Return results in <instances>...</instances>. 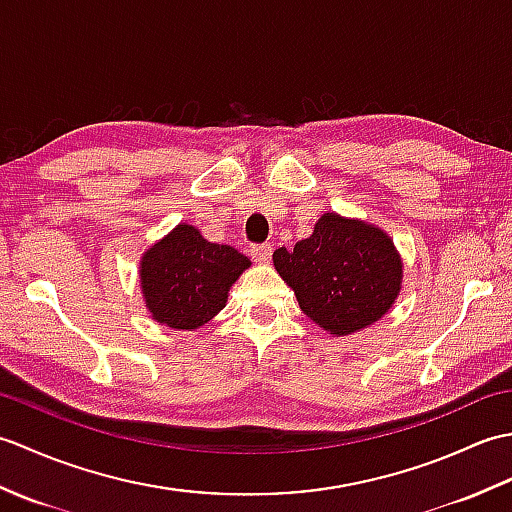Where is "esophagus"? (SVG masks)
<instances>
[{"instance_id": "1", "label": "esophagus", "mask_w": 512, "mask_h": 512, "mask_svg": "<svg viewBox=\"0 0 512 512\" xmlns=\"http://www.w3.org/2000/svg\"><path fill=\"white\" fill-rule=\"evenodd\" d=\"M270 253H273V246L270 244H253L250 246V257L255 259L259 264H268Z\"/></svg>"}]
</instances>
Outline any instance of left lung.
Wrapping results in <instances>:
<instances>
[{
  "label": "left lung",
  "instance_id": "1",
  "mask_svg": "<svg viewBox=\"0 0 512 512\" xmlns=\"http://www.w3.org/2000/svg\"><path fill=\"white\" fill-rule=\"evenodd\" d=\"M273 262L301 310L332 334L372 325L400 292L402 262L391 239L336 213H325L295 248H277Z\"/></svg>",
  "mask_w": 512,
  "mask_h": 512
}]
</instances>
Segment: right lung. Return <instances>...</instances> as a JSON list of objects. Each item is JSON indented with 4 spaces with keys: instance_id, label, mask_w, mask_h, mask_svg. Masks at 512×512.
I'll use <instances>...</instances> for the list:
<instances>
[{
    "instance_id": "obj_1",
    "label": "right lung",
    "mask_w": 512,
    "mask_h": 512,
    "mask_svg": "<svg viewBox=\"0 0 512 512\" xmlns=\"http://www.w3.org/2000/svg\"><path fill=\"white\" fill-rule=\"evenodd\" d=\"M250 266L231 246L211 244L180 224L147 250L140 281L151 317L176 330H195L226 306L228 288Z\"/></svg>"
}]
</instances>
